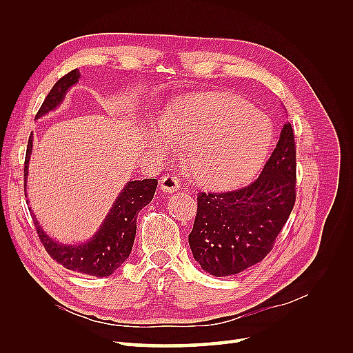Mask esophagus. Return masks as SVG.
I'll return each instance as SVG.
<instances>
[{
	"instance_id": "1",
	"label": "esophagus",
	"mask_w": 353,
	"mask_h": 353,
	"mask_svg": "<svg viewBox=\"0 0 353 353\" xmlns=\"http://www.w3.org/2000/svg\"><path fill=\"white\" fill-rule=\"evenodd\" d=\"M159 184H160V190L163 191V193H175V191L179 190V181L175 175H163L162 178L159 179Z\"/></svg>"
}]
</instances>
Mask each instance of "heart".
I'll use <instances>...</instances> for the list:
<instances>
[{"label": "heart", "instance_id": "obj_1", "mask_svg": "<svg viewBox=\"0 0 353 353\" xmlns=\"http://www.w3.org/2000/svg\"><path fill=\"white\" fill-rule=\"evenodd\" d=\"M274 140L270 116L231 94L200 92L176 101L159 121L152 141L160 154L184 153L190 175L206 188L225 190L252 178Z\"/></svg>", "mask_w": 353, "mask_h": 353}]
</instances>
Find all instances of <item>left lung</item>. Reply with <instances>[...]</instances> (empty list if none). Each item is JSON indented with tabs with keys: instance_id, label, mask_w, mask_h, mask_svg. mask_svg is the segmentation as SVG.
I'll list each match as a JSON object with an SVG mask.
<instances>
[{
	"instance_id": "1",
	"label": "left lung",
	"mask_w": 353,
	"mask_h": 353,
	"mask_svg": "<svg viewBox=\"0 0 353 353\" xmlns=\"http://www.w3.org/2000/svg\"><path fill=\"white\" fill-rule=\"evenodd\" d=\"M296 147L290 122L250 185L197 197V216L188 243L201 270L228 276L261 262L272 249L296 200Z\"/></svg>"
}]
</instances>
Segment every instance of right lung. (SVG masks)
I'll return each mask as SVG.
<instances>
[{
	"instance_id": "1",
	"label": "right lung",
	"mask_w": 353,
	"mask_h": 353,
	"mask_svg": "<svg viewBox=\"0 0 353 353\" xmlns=\"http://www.w3.org/2000/svg\"><path fill=\"white\" fill-rule=\"evenodd\" d=\"M81 79V72L74 69L56 82L42 103L35 119L54 112L65 100L68 91ZM34 150V137H29L26 160H25V191L28 187L29 162ZM157 187V179L128 181L114 199L108 215L100 223L99 230L87 241L66 244L60 243L46 232L34 210L30 215L34 218L38 236L44 244L46 250L52 259L70 271L87 274L92 276H109L130 258L137 232V216L144 206L153 200ZM28 197V194H25ZM29 203V200H26Z\"/></svg>"
}]
</instances>
